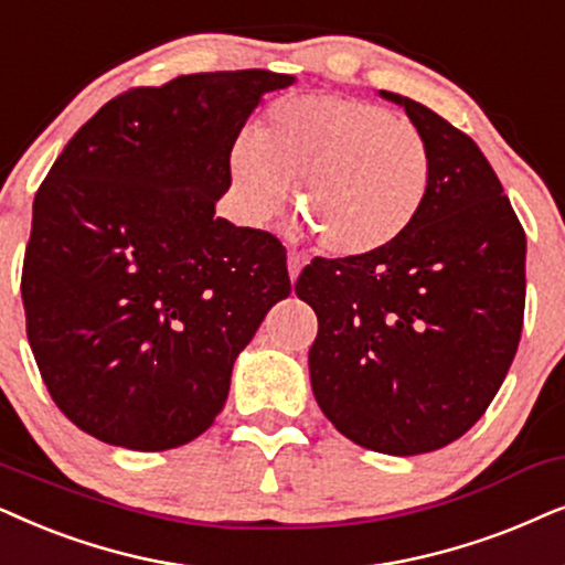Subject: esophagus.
Here are the masks:
<instances>
[{
    "label": "esophagus",
    "mask_w": 565,
    "mask_h": 565,
    "mask_svg": "<svg viewBox=\"0 0 565 565\" xmlns=\"http://www.w3.org/2000/svg\"><path fill=\"white\" fill-rule=\"evenodd\" d=\"M287 266H289V278H291V281H297L299 270H302V266H305V258H302V255H299V253L291 250V253L287 255Z\"/></svg>",
    "instance_id": "esophagus-1"
}]
</instances>
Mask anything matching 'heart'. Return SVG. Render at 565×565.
I'll list each match as a JSON object with an SVG mask.
<instances>
[{"instance_id": "1", "label": "heart", "mask_w": 565, "mask_h": 565, "mask_svg": "<svg viewBox=\"0 0 565 565\" xmlns=\"http://www.w3.org/2000/svg\"><path fill=\"white\" fill-rule=\"evenodd\" d=\"M434 157L424 131L380 105L341 95L276 103L260 131L230 149L239 220L268 227L291 199L322 250L361 258L395 243L424 204Z\"/></svg>"}]
</instances>
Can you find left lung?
Here are the masks:
<instances>
[{
    "mask_svg": "<svg viewBox=\"0 0 565 565\" xmlns=\"http://www.w3.org/2000/svg\"><path fill=\"white\" fill-rule=\"evenodd\" d=\"M431 147L426 199L395 243L361 258H315L295 291L318 315L310 380L353 445L434 452L483 416L514 361L527 239L468 134L411 97Z\"/></svg>",
    "mask_w": 565,
    "mask_h": 565,
    "instance_id": "left-lung-1",
    "label": "left lung"
}]
</instances>
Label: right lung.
I'll return each instance as SVG.
<instances>
[{"instance_id": "add662e5", "label": "right lung", "mask_w": 565, "mask_h": 565, "mask_svg": "<svg viewBox=\"0 0 565 565\" xmlns=\"http://www.w3.org/2000/svg\"><path fill=\"white\" fill-rule=\"evenodd\" d=\"M266 70L183 74L113 97L38 188L22 263L35 364L58 411L113 447L204 434L237 353L291 281L263 230L214 216Z\"/></svg>"}]
</instances>
